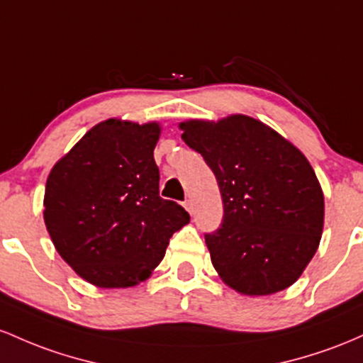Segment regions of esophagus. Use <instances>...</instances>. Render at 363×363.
Listing matches in <instances>:
<instances>
[{
  "instance_id": "obj_1",
  "label": "esophagus",
  "mask_w": 363,
  "mask_h": 363,
  "mask_svg": "<svg viewBox=\"0 0 363 363\" xmlns=\"http://www.w3.org/2000/svg\"><path fill=\"white\" fill-rule=\"evenodd\" d=\"M183 207H185V209H186V211H189V213H190V214H192V213H194V203H192V201H190V199H186V201H185V202H183Z\"/></svg>"
}]
</instances>
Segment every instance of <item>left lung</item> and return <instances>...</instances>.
Here are the masks:
<instances>
[{"mask_svg": "<svg viewBox=\"0 0 363 363\" xmlns=\"http://www.w3.org/2000/svg\"><path fill=\"white\" fill-rule=\"evenodd\" d=\"M180 128L221 192L223 223L206 233L219 278L250 296L291 286L317 252L324 226V195L311 162L245 115L190 120Z\"/></svg>", "mask_w": 363, "mask_h": 363, "instance_id": "1", "label": "left lung"}]
</instances>
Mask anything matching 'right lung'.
I'll list each match as a JSON object with an SVG mask.
<instances>
[{
	"label": "right lung",
	"mask_w": 363,
	"mask_h": 363,
	"mask_svg": "<svg viewBox=\"0 0 363 363\" xmlns=\"http://www.w3.org/2000/svg\"><path fill=\"white\" fill-rule=\"evenodd\" d=\"M157 123L101 121L52 166L44 223L58 254L99 288L147 279L174 231L190 221L180 203L160 197L154 147Z\"/></svg>",
	"instance_id": "1"
}]
</instances>
